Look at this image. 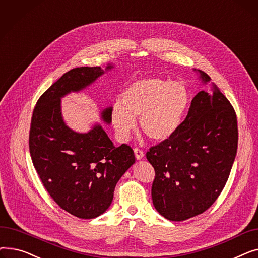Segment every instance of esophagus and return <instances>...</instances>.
<instances>
[{
  "instance_id": "1",
  "label": "esophagus",
  "mask_w": 258,
  "mask_h": 258,
  "mask_svg": "<svg viewBox=\"0 0 258 258\" xmlns=\"http://www.w3.org/2000/svg\"><path fill=\"white\" fill-rule=\"evenodd\" d=\"M134 153H135V157H136V159H137V160H141V159H143V157H144V153H143L142 151H140L139 148H135V150H134Z\"/></svg>"
}]
</instances>
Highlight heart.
<instances>
[{
    "instance_id": "b5f03b06",
    "label": "heart",
    "mask_w": 258,
    "mask_h": 258,
    "mask_svg": "<svg viewBox=\"0 0 258 258\" xmlns=\"http://www.w3.org/2000/svg\"><path fill=\"white\" fill-rule=\"evenodd\" d=\"M189 103V94L179 81L160 77L133 83L117 100L111 120L120 141H127L140 118L142 132L153 141L162 142L178 132Z\"/></svg>"
}]
</instances>
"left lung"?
<instances>
[{"mask_svg": "<svg viewBox=\"0 0 258 258\" xmlns=\"http://www.w3.org/2000/svg\"><path fill=\"white\" fill-rule=\"evenodd\" d=\"M203 85L211 78L194 69ZM200 91L178 132L153 146L146 159L156 171L153 204L165 219L181 222L206 211L229 178L237 151L234 108L214 83Z\"/></svg>", "mask_w": 258, "mask_h": 258, "instance_id": "obj_1", "label": "left lung"}]
</instances>
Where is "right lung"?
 Masks as SVG:
<instances>
[{
	"label": "right lung",
	"mask_w": 258,
	"mask_h": 258,
	"mask_svg": "<svg viewBox=\"0 0 258 258\" xmlns=\"http://www.w3.org/2000/svg\"><path fill=\"white\" fill-rule=\"evenodd\" d=\"M114 66L67 72L39 97L32 115L29 148L35 170L57 205L79 219H95L108 209L116 184L136 159L128 145L116 147L99 123L87 133L68 126L61 98L86 90ZM111 112L112 106L101 111L107 125Z\"/></svg>",
	"instance_id": "add662e5"
}]
</instances>
